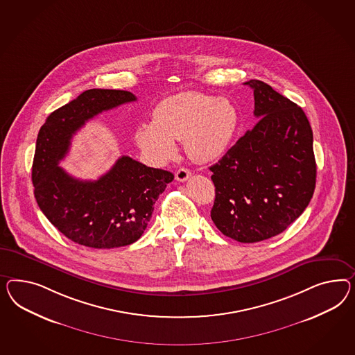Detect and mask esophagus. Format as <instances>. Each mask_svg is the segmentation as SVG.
Segmentation results:
<instances>
[{
  "label": "esophagus",
  "instance_id": "obj_1",
  "mask_svg": "<svg viewBox=\"0 0 355 355\" xmlns=\"http://www.w3.org/2000/svg\"><path fill=\"white\" fill-rule=\"evenodd\" d=\"M190 175H191V172H190L189 169L180 168V169L175 172V180H177L178 182H184V181H187V180L190 178Z\"/></svg>",
  "mask_w": 355,
  "mask_h": 355
}]
</instances>
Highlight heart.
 I'll return each instance as SVG.
<instances>
[{
	"label": "heart",
	"mask_w": 355,
	"mask_h": 355,
	"mask_svg": "<svg viewBox=\"0 0 355 355\" xmlns=\"http://www.w3.org/2000/svg\"><path fill=\"white\" fill-rule=\"evenodd\" d=\"M236 125V108L227 99L184 92L156 105L151 124L139 125L135 138L155 163H165L175 153L173 141H183L184 151L193 162L208 163L225 153Z\"/></svg>",
	"instance_id": "1"
}]
</instances>
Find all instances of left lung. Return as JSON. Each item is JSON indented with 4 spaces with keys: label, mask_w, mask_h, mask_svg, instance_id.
I'll use <instances>...</instances> for the list:
<instances>
[{
    "label": "left lung",
    "mask_w": 355,
    "mask_h": 355,
    "mask_svg": "<svg viewBox=\"0 0 355 355\" xmlns=\"http://www.w3.org/2000/svg\"><path fill=\"white\" fill-rule=\"evenodd\" d=\"M253 90L257 124L211 165L217 229L240 243L278 235L313 198L316 164L313 130L301 107L259 80Z\"/></svg>",
    "instance_id": "obj_1"
}]
</instances>
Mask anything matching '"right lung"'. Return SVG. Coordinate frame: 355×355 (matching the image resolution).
<instances>
[{
	"label": "right lung",
	"instance_id": "1",
	"mask_svg": "<svg viewBox=\"0 0 355 355\" xmlns=\"http://www.w3.org/2000/svg\"><path fill=\"white\" fill-rule=\"evenodd\" d=\"M126 90L90 89L58 108L41 126L32 165L40 209L66 238L80 245L111 250L139 239L153 216V204L174 175L120 157L96 181H81L59 166L71 139L87 120L135 102Z\"/></svg>",
	"mask_w": 355,
	"mask_h": 355
}]
</instances>
